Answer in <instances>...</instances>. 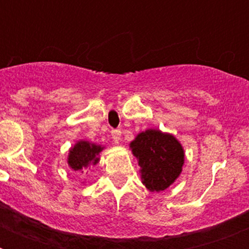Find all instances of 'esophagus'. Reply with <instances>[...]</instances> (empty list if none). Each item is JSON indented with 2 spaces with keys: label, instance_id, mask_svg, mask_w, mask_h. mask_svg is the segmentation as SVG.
Masks as SVG:
<instances>
[{
  "label": "esophagus",
  "instance_id": "esophagus-1",
  "mask_svg": "<svg viewBox=\"0 0 249 249\" xmlns=\"http://www.w3.org/2000/svg\"><path fill=\"white\" fill-rule=\"evenodd\" d=\"M111 136H112L113 141L115 142H119L121 138V130H119V129H112V132H111Z\"/></svg>",
  "mask_w": 249,
  "mask_h": 249
}]
</instances>
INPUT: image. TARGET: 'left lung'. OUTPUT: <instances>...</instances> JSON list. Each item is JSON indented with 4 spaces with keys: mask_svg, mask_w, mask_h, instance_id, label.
<instances>
[{
    "mask_svg": "<svg viewBox=\"0 0 249 249\" xmlns=\"http://www.w3.org/2000/svg\"><path fill=\"white\" fill-rule=\"evenodd\" d=\"M130 147L142 168V182L150 191L168 189L181 173L185 155L173 136L148 129L137 136Z\"/></svg>",
    "mask_w": 249,
    "mask_h": 249,
    "instance_id": "obj_1",
    "label": "left lung"
}]
</instances>
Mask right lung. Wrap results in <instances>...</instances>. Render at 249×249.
<instances>
[{
	"instance_id": "add662e5",
	"label": "right lung",
	"mask_w": 249,
	"mask_h": 249,
	"mask_svg": "<svg viewBox=\"0 0 249 249\" xmlns=\"http://www.w3.org/2000/svg\"><path fill=\"white\" fill-rule=\"evenodd\" d=\"M102 150L103 147L101 146L81 141L71 148L68 156V164L73 170H81L89 164H97L99 160L98 155Z\"/></svg>"
}]
</instances>
